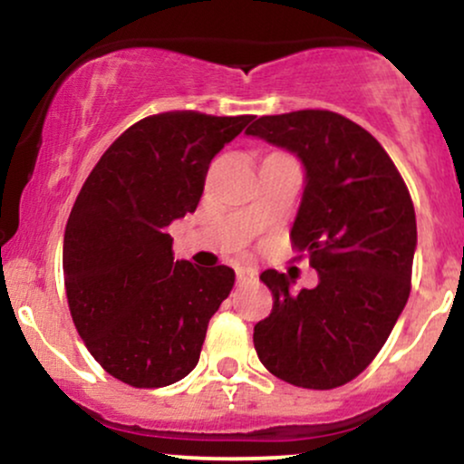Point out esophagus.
Here are the masks:
<instances>
[{"label": "esophagus", "mask_w": 464, "mask_h": 464, "mask_svg": "<svg viewBox=\"0 0 464 464\" xmlns=\"http://www.w3.org/2000/svg\"><path fill=\"white\" fill-rule=\"evenodd\" d=\"M236 279H237V284H246V281L253 279V273H248V270H244V268H237Z\"/></svg>", "instance_id": "esophagus-1"}]
</instances>
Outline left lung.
<instances>
[{
	"instance_id": "1",
	"label": "left lung",
	"mask_w": 464,
	"mask_h": 464,
	"mask_svg": "<svg viewBox=\"0 0 464 464\" xmlns=\"http://www.w3.org/2000/svg\"><path fill=\"white\" fill-rule=\"evenodd\" d=\"M246 135L301 159L305 189L290 239L318 273V285L299 295L284 273L259 275L275 301L255 324V351L287 384L338 388L371 364L406 307L417 248L412 198L382 143L334 111L264 115Z\"/></svg>"
}]
</instances>
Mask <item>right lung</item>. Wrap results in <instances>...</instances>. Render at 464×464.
<instances>
[{"mask_svg":"<svg viewBox=\"0 0 464 464\" xmlns=\"http://www.w3.org/2000/svg\"><path fill=\"white\" fill-rule=\"evenodd\" d=\"M253 117H143L84 180L65 227L63 275L80 338L115 380L161 388L198 364L207 324L236 273L174 262L165 227L194 214L211 159Z\"/></svg>","mask_w":464,"mask_h":464,"instance_id":"obj_1","label":"right lung"}]
</instances>
